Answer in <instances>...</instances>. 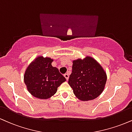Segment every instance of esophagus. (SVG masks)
Returning <instances> with one entry per match:
<instances>
[{"mask_svg": "<svg viewBox=\"0 0 132 132\" xmlns=\"http://www.w3.org/2000/svg\"><path fill=\"white\" fill-rule=\"evenodd\" d=\"M64 77L66 78V79L67 80H68V79H69V74H68V73H66V74H64Z\"/></svg>", "mask_w": 132, "mask_h": 132, "instance_id": "1", "label": "esophagus"}]
</instances>
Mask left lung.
I'll return each instance as SVG.
<instances>
[{
  "label": "left lung",
  "instance_id": "1",
  "mask_svg": "<svg viewBox=\"0 0 132 132\" xmlns=\"http://www.w3.org/2000/svg\"><path fill=\"white\" fill-rule=\"evenodd\" d=\"M107 76L101 65L90 56L73 61L68 84L74 94L82 101L97 98L104 88Z\"/></svg>",
  "mask_w": 132,
  "mask_h": 132
}]
</instances>
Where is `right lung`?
Returning a JSON list of instances; mask_svg holds the SVG:
<instances>
[{
  "label": "right lung",
  "mask_w": 132,
  "mask_h": 132,
  "mask_svg": "<svg viewBox=\"0 0 132 132\" xmlns=\"http://www.w3.org/2000/svg\"><path fill=\"white\" fill-rule=\"evenodd\" d=\"M50 58L39 56L27 68L24 80L28 91L40 99H48L56 93L57 88L66 81L58 68L53 67Z\"/></svg>",
  "instance_id": "obj_1"
}]
</instances>
